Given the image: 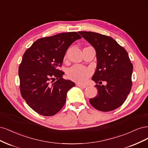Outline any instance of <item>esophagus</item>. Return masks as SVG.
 Listing matches in <instances>:
<instances>
[{
  "mask_svg": "<svg viewBox=\"0 0 148 148\" xmlns=\"http://www.w3.org/2000/svg\"><path fill=\"white\" fill-rule=\"evenodd\" d=\"M76 85H77V87H79L80 88H86L87 86L86 85H83V84H80L79 83H76Z\"/></svg>",
  "mask_w": 148,
  "mask_h": 148,
  "instance_id": "34e87169",
  "label": "esophagus"
}]
</instances>
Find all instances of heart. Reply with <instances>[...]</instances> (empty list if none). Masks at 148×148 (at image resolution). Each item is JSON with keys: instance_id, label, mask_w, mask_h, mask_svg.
<instances>
[{"instance_id": "heart-1", "label": "heart", "mask_w": 148, "mask_h": 148, "mask_svg": "<svg viewBox=\"0 0 148 148\" xmlns=\"http://www.w3.org/2000/svg\"><path fill=\"white\" fill-rule=\"evenodd\" d=\"M92 73L90 68H85L80 65H74L70 68L67 72L69 79L77 82H84Z\"/></svg>"}]
</instances>
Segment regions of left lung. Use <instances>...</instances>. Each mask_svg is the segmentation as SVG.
<instances>
[{"mask_svg": "<svg viewBox=\"0 0 148 148\" xmlns=\"http://www.w3.org/2000/svg\"><path fill=\"white\" fill-rule=\"evenodd\" d=\"M79 34L91 44L97 52V69L92 80L97 95L89 99L97 110H114L125 102L132 85L133 64L127 51L112 37L98 33L80 31Z\"/></svg>", "mask_w": 148, "mask_h": 148, "instance_id": "8db88e82", "label": "left lung"}]
</instances>
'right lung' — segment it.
I'll return each mask as SVG.
<instances>
[{
    "mask_svg": "<svg viewBox=\"0 0 148 148\" xmlns=\"http://www.w3.org/2000/svg\"><path fill=\"white\" fill-rule=\"evenodd\" d=\"M80 38L76 32L43 37L24 53L18 70L20 92L28 106L40 115L58 113L65 104L68 90L75 86L74 82L63 78L64 73L58 68L69 46Z\"/></svg>",
    "mask_w": 148,
    "mask_h": 148,
    "instance_id": "right-lung-1",
    "label": "right lung"
}]
</instances>
